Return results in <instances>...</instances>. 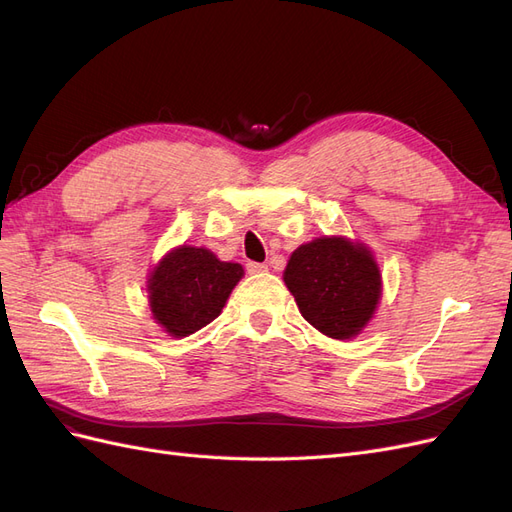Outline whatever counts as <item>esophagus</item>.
Here are the masks:
<instances>
[{"label":"esophagus","mask_w":512,"mask_h":512,"mask_svg":"<svg viewBox=\"0 0 512 512\" xmlns=\"http://www.w3.org/2000/svg\"><path fill=\"white\" fill-rule=\"evenodd\" d=\"M269 267L267 265H262V262H247V273H252V275H256V273H265Z\"/></svg>","instance_id":"esophagus-1"}]
</instances>
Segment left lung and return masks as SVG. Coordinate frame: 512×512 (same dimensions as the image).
Returning a JSON list of instances; mask_svg holds the SVG:
<instances>
[{"label": "left lung", "mask_w": 512, "mask_h": 512, "mask_svg": "<svg viewBox=\"0 0 512 512\" xmlns=\"http://www.w3.org/2000/svg\"><path fill=\"white\" fill-rule=\"evenodd\" d=\"M284 284L301 316L333 339L359 335L382 299L374 252L361 241L335 235L299 245L284 269Z\"/></svg>", "instance_id": "obj_1"}]
</instances>
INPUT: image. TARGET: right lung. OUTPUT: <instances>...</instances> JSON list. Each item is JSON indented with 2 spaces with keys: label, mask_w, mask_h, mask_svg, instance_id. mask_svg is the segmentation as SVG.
<instances>
[{
  "label": "right lung",
  "mask_w": 512,
  "mask_h": 512,
  "mask_svg": "<svg viewBox=\"0 0 512 512\" xmlns=\"http://www.w3.org/2000/svg\"><path fill=\"white\" fill-rule=\"evenodd\" d=\"M243 275L207 247L177 245L147 275L151 316L170 337H188L222 314Z\"/></svg>",
  "instance_id": "add662e5"
}]
</instances>
